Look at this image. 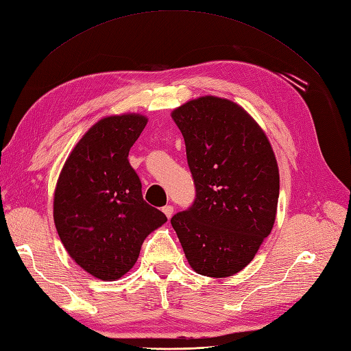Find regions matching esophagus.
Returning a JSON list of instances; mask_svg holds the SVG:
<instances>
[{
    "instance_id": "34e87169",
    "label": "esophagus",
    "mask_w": 351,
    "mask_h": 351,
    "mask_svg": "<svg viewBox=\"0 0 351 351\" xmlns=\"http://www.w3.org/2000/svg\"><path fill=\"white\" fill-rule=\"evenodd\" d=\"M162 211H164V213H165V216L169 219L171 216L174 215V207H173V205H165V207L162 208Z\"/></svg>"
}]
</instances>
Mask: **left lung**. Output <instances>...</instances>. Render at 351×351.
Listing matches in <instances>:
<instances>
[{
	"mask_svg": "<svg viewBox=\"0 0 351 351\" xmlns=\"http://www.w3.org/2000/svg\"><path fill=\"white\" fill-rule=\"evenodd\" d=\"M196 187L171 223L195 272L226 278L249 265L276 223L278 165L267 134L237 102L205 95L171 111Z\"/></svg>",
	"mask_w": 351,
	"mask_h": 351,
	"instance_id": "left-lung-1",
	"label": "left lung"
}]
</instances>
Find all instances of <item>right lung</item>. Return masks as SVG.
I'll list each match as a JSON object with an SVG mask.
<instances>
[{
	"label": "right lung",
	"instance_id": "add662e5",
	"mask_svg": "<svg viewBox=\"0 0 351 351\" xmlns=\"http://www.w3.org/2000/svg\"><path fill=\"white\" fill-rule=\"evenodd\" d=\"M140 113L99 119L68 155L53 195V220L70 258L92 277L116 281L130 271L141 244L167 216L143 199L128 160L147 125Z\"/></svg>",
	"mask_w": 351,
	"mask_h": 351
}]
</instances>
